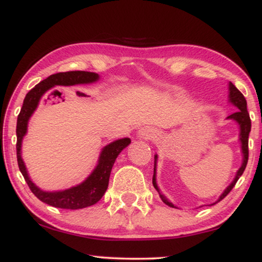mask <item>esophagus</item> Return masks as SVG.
<instances>
[{"instance_id": "esophagus-1", "label": "esophagus", "mask_w": 262, "mask_h": 262, "mask_svg": "<svg viewBox=\"0 0 262 262\" xmlns=\"http://www.w3.org/2000/svg\"><path fill=\"white\" fill-rule=\"evenodd\" d=\"M157 135H158V133H157L156 129H153L151 127H144L141 128L140 130H139V137H140L141 139H147V140H152V139H156Z\"/></svg>"}]
</instances>
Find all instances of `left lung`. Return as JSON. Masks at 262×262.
<instances>
[{
    "mask_svg": "<svg viewBox=\"0 0 262 262\" xmlns=\"http://www.w3.org/2000/svg\"><path fill=\"white\" fill-rule=\"evenodd\" d=\"M229 103H231L233 106H236L237 109H238L236 113H233L230 115V116L226 117V120H232V121H235L237 124H238V127H239L238 140L241 142V152H242L243 158H242V164H241L239 169L237 170L235 179H233L232 182L225 188V190L221 194V196L218 198V200L213 202L212 205L217 204V202L221 201L222 199H224L226 195L230 193V190L235 187L236 182L238 181L239 177L242 176V173H243V171H245V169L247 166V163H248V138H249V133H250V128H252V122H250L249 114H248V111H247V100L245 98V96H243L242 93H241L239 91L236 89V86L233 85L232 82H229ZM157 159H158V156L156 155L155 156V169H153V179H152L153 187H155L156 190L159 193V196L163 200L164 204L167 205V206H170V207L177 208L175 205H173L172 202L170 201L169 199H167L165 195L162 193V191H160L158 184H157Z\"/></svg>",
    "mask_w": 262,
    "mask_h": 262,
    "instance_id": "1",
    "label": "left lung"
}]
</instances>
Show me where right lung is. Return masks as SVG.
<instances>
[{
    "label": "right lung",
    "instance_id": "obj_1",
    "mask_svg": "<svg viewBox=\"0 0 262 262\" xmlns=\"http://www.w3.org/2000/svg\"><path fill=\"white\" fill-rule=\"evenodd\" d=\"M99 80V75L92 72H66L52 74L38 85L33 87L27 93L21 110L16 122V158L17 165L21 171L26 183L29 184L30 189L40 201L50 206L57 208H66V210H79L92 206L98 202L103 195L105 194L109 186V179L111 169H113L115 160L117 156L123 151V148L130 144V139L123 138L110 142L105 147H103L99 155L98 164H97L93 171L90 173L85 181L76 184L74 187L68 188L63 190L47 191L40 189L31 181L29 172H27L26 165L21 157V145L23 139L27 133V125L31 116L39 105L40 99L43 96L55 86H76V85H87V83L97 82Z\"/></svg>",
    "mask_w": 262,
    "mask_h": 262
}]
</instances>
